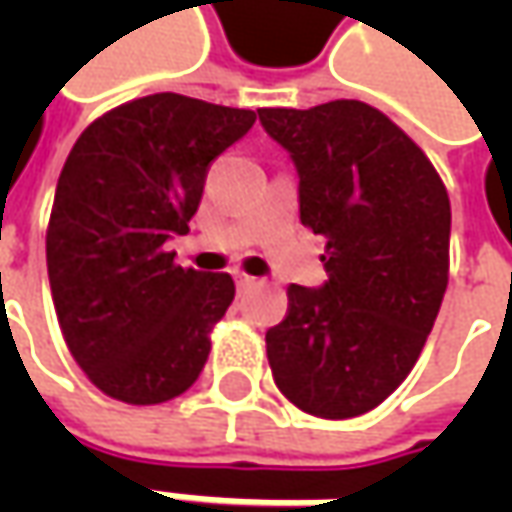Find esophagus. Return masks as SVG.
<instances>
[{
	"mask_svg": "<svg viewBox=\"0 0 512 512\" xmlns=\"http://www.w3.org/2000/svg\"><path fill=\"white\" fill-rule=\"evenodd\" d=\"M256 285H259V279H253V276H247V273H236V287H239V290H247V287Z\"/></svg>",
	"mask_w": 512,
	"mask_h": 512,
	"instance_id": "34e87169",
	"label": "esophagus"
}]
</instances>
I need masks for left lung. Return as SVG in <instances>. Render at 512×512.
I'll list each match as a JSON object with an SVG mask.
<instances>
[{
    "instance_id": "8db88e82",
    "label": "left lung",
    "mask_w": 512,
    "mask_h": 512,
    "mask_svg": "<svg viewBox=\"0 0 512 512\" xmlns=\"http://www.w3.org/2000/svg\"><path fill=\"white\" fill-rule=\"evenodd\" d=\"M299 170L302 225L325 236V287H287L265 336L273 382L319 419H353L407 379L450 276V199L424 150L356 99L262 108Z\"/></svg>"
}]
</instances>
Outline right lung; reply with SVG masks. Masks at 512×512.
<instances>
[{
  "label": "right lung",
  "instance_id": "1",
  "mask_svg": "<svg viewBox=\"0 0 512 512\" xmlns=\"http://www.w3.org/2000/svg\"><path fill=\"white\" fill-rule=\"evenodd\" d=\"M256 113L153 93L93 119L59 173L48 279L70 356L105 396L162 404L199 379L236 296L227 273L173 262L210 162Z\"/></svg>",
  "mask_w": 512,
  "mask_h": 512
}]
</instances>
